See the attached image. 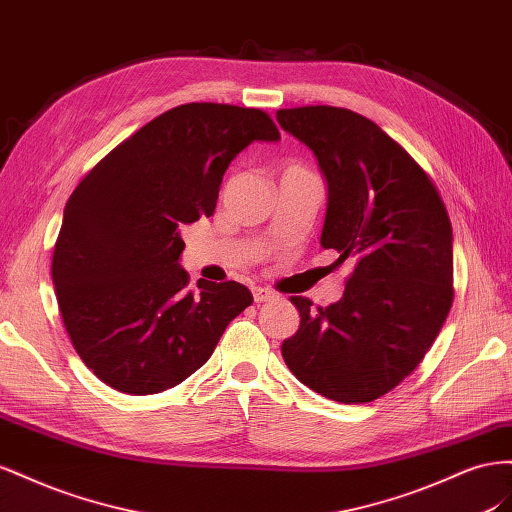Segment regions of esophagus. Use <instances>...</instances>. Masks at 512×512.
<instances>
[{
	"label": "esophagus",
	"mask_w": 512,
	"mask_h": 512,
	"mask_svg": "<svg viewBox=\"0 0 512 512\" xmlns=\"http://www.w3.org/2000/svg\"><path fill=\"white\" fill-rule=\"evenodd\" d=\"M253 298H255V302H268V300H274L276 294L272 289H266V287H253Z\"/></svg>",
	"instance_id": "1"
}]
</instances>
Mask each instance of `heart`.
Masks as SVG:
<instances>
[{"label": "heart", "mask_w": 512, "mask_h": 512, "mask_svg": "<svg viewBox=\"0 0 512 512\" xmlns=\"http://www.w3.org/2000/svg\"><path fill=\"white\" fill-rule=\"evenodd\" d=\"M285 171H309V169L302 167V165H298V163H291V165H287V167H285Z\"/></svg>", "instance_id": "obj_1"}]
</instances>
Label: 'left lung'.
Returning a JSON list of instances; mask_svg holds the SVG:
<instances>
[{
  "instance_id": "1",
  "label": "left lung",
  "mask_w": 512,
  "mask_h": 512,
  "mask_svg": "<svg viewBox=\"0 0 512 512\" xmlns=\"http://www.w3.org/2000/svg\"><path fill=\"white\" fill-rule=\"evenodd\" d=\"M328 182L321 246L349 259L343 298L294 296L300 328L283 341L289 371L339 403H371L431 349L455 298L452 227L440 191L403 145L341 107L276 111Z\"/></svg>"
}]
</instances>
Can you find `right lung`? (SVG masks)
<instances>
[{
    "label": "right lung",
    "mask_w": 512,
    "mask_h": 512,
    "mask_svg": "<svg viewBox=\"0 0 512 512\" xmlns=\"http://www.w3.org/2000/svg\"><path fill=\"white\" fill-rule=\"evenodd\" d=\"M279 139L266 111L188 102L83 175L51 274L70 343L100 382L126 394L178 386L253 304L236 281L188 287L182 227L214 214L223 175L246 145Z\"/></svg>",
    "instance_id": "1"
}]
</instances>
